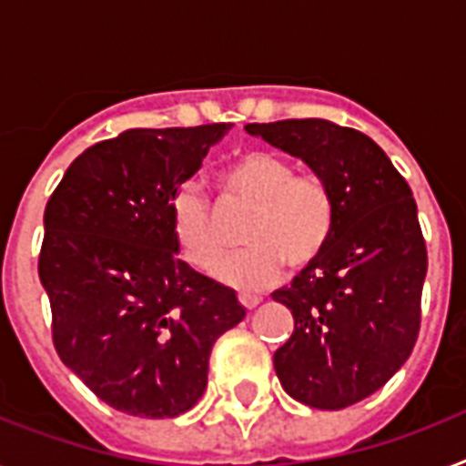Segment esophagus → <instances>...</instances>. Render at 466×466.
I'll return each instance as SVG.
<instances>
[{
    "label": "esophagus",
    "instance_id": "esophagus-1",
    "mask_svg": "<svg viewBox=\"0 0 466 466\" xmlns=\"http://www.w3.org/2000/svg\"><path fill=\"white\" fill-rule=\"evenodd\" d=\"M239 302L241 307H247V309H256V307L261 305V298H258V295H251V292H239Z\"/></svg>",
    "mask_w": 466,
    "mask_h": 466
}]
</instances>
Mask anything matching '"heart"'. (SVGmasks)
Here are the masks:
<instances>
[{
    "label": "heart",
    "mask_w": 466,
    "mask_h": 466,
    "mask_svg": "<svg viewBox=\"0 0 466 466\" xmlns=\"http://www.w3.org/2000/svg\"><path fill=\"white\" fill-rule=\"evenodd\" d=\"M229 193L254 205L241 229V248L222 254L210 198L196 181H186L171 198V227L183 256L193 266L210 270L237 290H258L273 283L283 263L302 270L324 254L336 227V200L317 176L295 174L283 157L266 149H248L225 168Z\"/></svg>",
    "instance_id": "heart-1"
}]
</instances>
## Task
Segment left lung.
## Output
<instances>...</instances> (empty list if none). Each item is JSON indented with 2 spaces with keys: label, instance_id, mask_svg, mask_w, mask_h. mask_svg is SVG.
Instances as JSON below:
<instances>
[{
  "label": "left lung",
  "instance_id": "obj_1",
  "mask_svg": "<svg viewBox=\"0 0 466 466\" xmlns=\"http://www.w3.org/2000/svg\"><path fill=\"white\" fill-rule=\"evenodd\" d=\"M247 133L299 157L336 200L324 254L290 288L273 292L295 319L273 365L292 399L346 409L390 382L419 339L428 254L416 200L360 130L302 118L248 123Z\"/></svg>",
  "mask_w": 466,
  "mask_h": 466
}]
</instances>
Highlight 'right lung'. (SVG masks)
<instances>
[{"label": "right lung", "instance_id": "1", "mask_svg": "<svg viewBox=\"0 0 466 466\" xmlns=\"http://www.w3.org/2000/svg\"><path fill=\"white\" fill-rule=\"evenodd\" d=\"M232 126L126 130L84 149L46 205L38 276L60 360L116 411L174 419L208 387L215 340L247 317L178 258L171 198Z\"/></svg>", "mask_w": 466, "mask_h": 466}]
</instances>
